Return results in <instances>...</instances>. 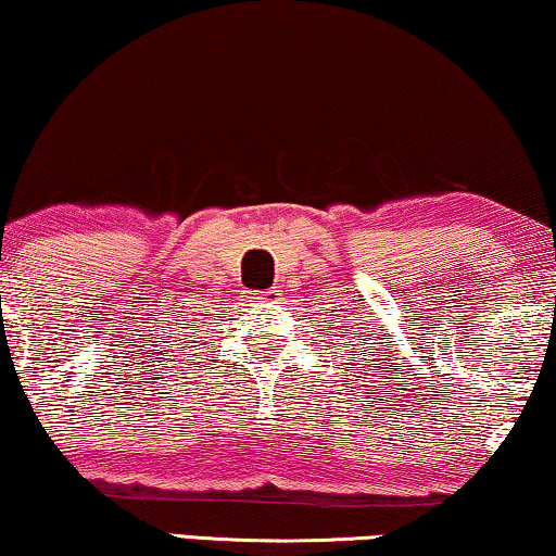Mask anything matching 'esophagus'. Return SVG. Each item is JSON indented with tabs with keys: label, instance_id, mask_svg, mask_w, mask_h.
Instances as JSON below:
<instances>
[{
	"label": "esophagus",
	"instance_id": "esophagus-1",
	"mask_svg": "<svg viewBox=\"0 0 556 556\" xmlns=\"http://www.w3.org/2000/svg\"><path fill=\"white\" fill-rule=\"evenodd\" d=\"M255 295H258V301H273V298H276L278 293L276 291H258Z\"/></svg>",
	"mask_w": 556,
	"mask_h": 556
}]
</instances>
